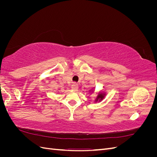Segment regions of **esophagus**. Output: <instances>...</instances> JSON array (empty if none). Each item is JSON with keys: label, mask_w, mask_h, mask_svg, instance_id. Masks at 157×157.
I'll return each mask as SVG.
<instances>
[{"label": "esophagus", "mask_w": 157, "mask_h": 157, "mask_svg": "<svg viewBox=\"0 0 157 157\" xmlns=\"http://www.w3.org/2000/svg\"><path fill=\"white\" fill-rule=\"evenodd\" d=\"M71 88L74 90H77L78 88V84L77 83H73L72 85H71Z\"/></svg>", "instance_id": "34e87169"}]
</instances>
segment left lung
<instances>
[{"label": "left lung", "instance_id": "8db88e82", "mask_svg": "<svg viewBox=\"0 0 157 157\" xmlns=\"http://www.w3.org/2000/svg\"><path fill=\"white\" fill-rule=\"evenodd\" d=\"M105 94H104V93H101V92L99 93L98 95V96L96 99V101H100L101 100H102V99L104 98V97H105Z\"/></svg>", "mask_w": 157, "mask_h": 157}]
</instances>
